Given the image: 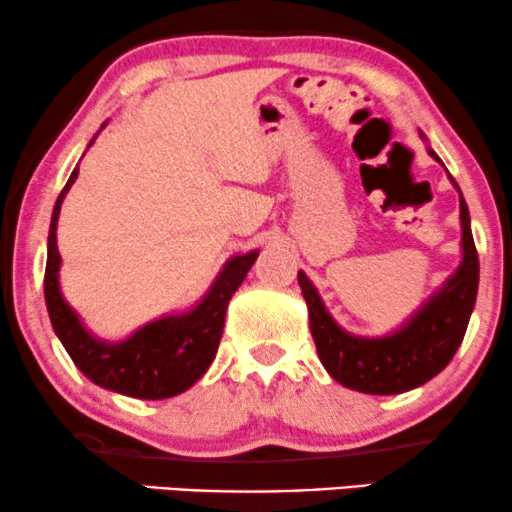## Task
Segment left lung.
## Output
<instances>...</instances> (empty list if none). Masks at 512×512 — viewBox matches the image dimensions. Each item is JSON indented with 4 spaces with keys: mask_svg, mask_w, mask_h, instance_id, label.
Masks as SVG:
<instances>
[{
    "mask_svg": "<svg viewBox=\"0 0 512 512\" xmlns=\"http://www.w3.org/2000/svg\"><path fill=\"white\" fill-rule=\"evenodd\" d=\"M428 154L440 161L433 149H428ZM450 182L457 187L455 180L450 178ZM460 226V267L397 330L380 337H363L337 325L313 281L305 272H298V286L308 303L310 334L315 339L317 356L337 383L366 395H399L436 378L452 361L467 332L479 289V257L462 192Z\"/></svg>",
    "mask_w": 512,
    "mask_h": 512,
    "instance_id": "8db88e82",
    "label": "left lung"
}]
</instances>
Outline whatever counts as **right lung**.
<instances>
[{"instance_id": "obj_1", "label": "right lung", "mask_w": 512, "mask_h": 512, "mask_svg": "<svg viewBox=\"0 0 512 512\" xmlns=\"http://www.w3.org/2000/svg\"><path fill=\"white\" fill-rule=\"evenodd\" d=\"M105 125L108 122H103V127ZM96 137L88 146H93ZM76 175H79V166L72 170L67 185L57 197L50 221L45 305H48L52 330L72 356L76 368L91 383L105 390L137 399H168L190 390L214 361L228 301L243 284L260 250L233 255L231 260H226L202 301L192 305L190 310L156 317L120 342H108V339L96 337L81 322L79 313L64 301L60 286L62 257L57 250V221H60L62 202L69 187L74 185Z\"/></svg>"}]
</instances>
